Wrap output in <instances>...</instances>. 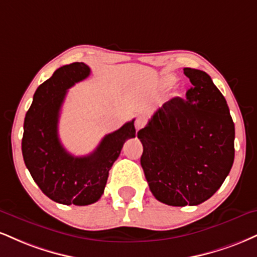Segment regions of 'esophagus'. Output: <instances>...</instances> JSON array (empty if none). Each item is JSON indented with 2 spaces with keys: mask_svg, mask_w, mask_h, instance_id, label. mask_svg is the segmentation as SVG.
<instances>
[{
  "mask_svg": "<svg viewBox=\"0 0 257 257\" xmlns=\"http://www.w3.org/2000/svg\"><path fill=\"white\" fill-rule=\"evenodd\" d=\"M146 124V118H145L144 116H139L137 119H135V128H137V131H140Z\"/></svg>",
  "mask_w": 257,
  "mask_h": 257,
  "instance_id": "1",
  "label": "esophagus"
}]
</instances>
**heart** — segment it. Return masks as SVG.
Wrapping results in <instances>:
<instances>
[{
  "mask_svg": "<svg viewBox=\"0 0 257 257\" xmlns=\"http://www.w3.org/2000/svg\"><path fill=\"white\" fill-rule=\"evenodd\" d=\"M172 83H174V79L172 78H166L165 80H164V85H166V86H169V85H172Z\"/></svg>",
  "mask_w": 257,
  "mask_h": 257,
  "instance_id": "1",
  "label": "heart"
}]
</instances>
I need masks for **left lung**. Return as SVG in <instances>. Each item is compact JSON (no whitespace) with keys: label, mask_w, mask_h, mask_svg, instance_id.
Wrapping results in <instances>:
<instances>
[{"label":"left lung","mask_w":257,"mask_h":257,"mask_svg":"<svg viewBox=\"0 0 257 257\" xmlns=\"http://www.w3.org/2000/svg\"><path fill=\"white\" fill-rule=\"evenodd\" d=\"M193 87L166 101L138 133L141 166L157 200L169 206L205 202L227 177L234 159V124L208 74L184 68Z\"/></svg>","instance_id":"left-lung-1"}]
</instances>
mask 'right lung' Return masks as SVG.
Here are the masks:
<instances>
[{
	"mask_svg": "<svg viewBox=\"0 0 257 257\" xmlns=\"http://www.w3.org/2000/svg\"><path fill=\"white\" fill-rule=\"evenodd\" d=\"M91 73L82 62L63 66L37 88L24 122L21 150L33 181L49 199L62 205L86 206L103 195L109 171L128 139L135 138L134 120L105 135L85 157H74L58 138V118L67 89Z\"/></svg>",
	"mask_w": 257,
	"mask_h": 257,
	"instance_id": "obj_1",
	"label": "right lung"
}]
</instances>
